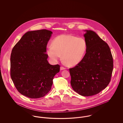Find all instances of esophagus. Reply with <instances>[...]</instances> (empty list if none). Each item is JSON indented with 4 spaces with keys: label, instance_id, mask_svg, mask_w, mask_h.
<instances>
[{
    "label": "esophagus",
    "instance_id": "1",
    "mask_svg": "<svg viewBox=\"0 0 123 123\" xmlns=\"http://www.w3.org/2000/svg\"><path fill=\"white\" fill-rule=\"evenodd\" d=\"M65 69V68H64V67H60V70H64Z\"/></svg>",
    "mask_w": 123,
    "mask_h": 123
}]
</instances>
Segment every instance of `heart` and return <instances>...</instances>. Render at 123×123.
Masks as SVG:
<instances>
[{
	"label": "heart",
	"mask_w": 123,
	"mask_h": 123,
	"mask_svg": "<svg viewBox=\"0 0 123 123\" xmlns=\"http://www.w3.org/2000/svg\"><path fill=\"white\" fill-rule=\"evenodd\" d=\"M52 45L48 47L47 53L53 62L61 58L67 65L73 66L82 60L86 51L87 42L81 37L70 35H61L54 39Z\"/></svg>",
	"instance_id": "b5f03b06"
}]
</instances>
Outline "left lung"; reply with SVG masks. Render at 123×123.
<instances>
[{
    "instance_id": "obj_1",
    "label": "left lung",
    "mask_w": 123,
    "mask_h": 123,
    "mask_svg": "<svg viewBox=\"0 0 123 123\" xmlns=\"http://www.w3.org/2000/svg\"><path fill=\"white\" fill-rule=\"evenodd\" d=\"M86 53L81 61L69 69L70 84L77 93L92 96L105 89L111 81L113 61L110 47L92 30H85Z\"/></svg>"
}]
</instances>
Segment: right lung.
Wrapping results in <instances>:
<instances>
[{"label":"right lung","mask_w":123,"mask_h":123,"mask_svg":"<svg viewBox=\"0 0 123 123\" xmlns=\"http://www.w3.org/2000/svg\"><path fill=\"white\" fill-rule=\"evenodd\" d=\"M52 33L47 29L27 32L12 50V80L18 91L30 98L46 95L59 72V65H51L47 60V44Z\"/></svg>","instance_id":"obj_1"}]
</instances>
